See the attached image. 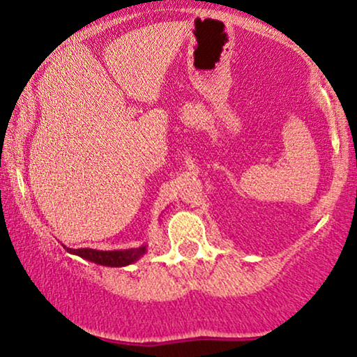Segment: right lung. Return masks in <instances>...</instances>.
Here are the masks:
<instances>
[{
	"label": "right lung",
	"instance_id": "obj_1",
	"mask_svg": "<svg viewBox=\"0 0 357 357\" xmlns=\"http://www.w3.org/2000/svg\"><path fill=\"white\" fill-rule=\"evenodd\" d=\"M147 248L137 249H126V250H95V249H68V252L76 254L79 257L87 259L90 262L107 265V267H124L135 262V260L142 257Z\"/></svg>",
	"mask_w": 357,
	"mask_h": 357
}]
</instances>
